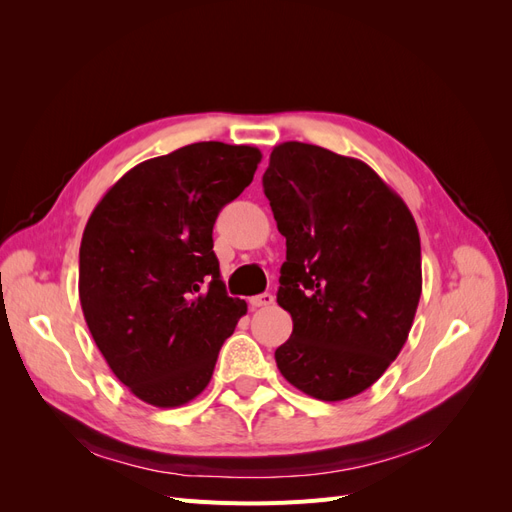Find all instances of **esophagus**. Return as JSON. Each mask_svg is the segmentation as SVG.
<instances>
[{
    "label": "esophagus",
    "mask_w": 512,
    "mask_h": 512,
    "mask_svg": "<svg viewBox=\"0 0 512 512\" xmlns=\"http://www.w3.org/2000/svg\"><path fill=\"white\" fill-rule=\"evenodd\" d=\"M273 301H275V297H273L271 292H262V294H256V297L250 299V305H252L254 309H258V307H269V305H273Z\"/></svg>",
    "instance_id": "34e87169"
}]
</instances>
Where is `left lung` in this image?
I'll return each mask as SVG.
<instances>
[{
	"mask_svg": "<svg viewBox=\"0 0 512 512\" xmlns=\"http://www.w3.org/2000/svg\"><path fill=\"white\" fill-rule=\"evenodd\" d=\"M262 185L286 237L277 303L292 335L275 350L277 369L309 397L350 399L412 329L423 290L416 222L374 168L318 145L273 147Z\"/></svg>",
	"mask_w": 512,
	"mask_h": 512,
	"instance_id": "8db88e82",
	"label": "left lung"
}]
</instances>
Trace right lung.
<instances>
[{
    "instance_id": "right-lung-1",
    "label": "right lung",
    "mask_w": 512,
    "mask_h": 512,
    "mask_svg": "<svg viewBox=\"0 0 512 512\" xmlns=\"http://www.w3.org/2000/svg\"><path fill=\"white\" fill-rule=\"evenodd\" d=\"M262 153L194 143L128 170L91 211L79 297L108 367L141 401L179 408L207 389L247 312L213 254L218 213L252 183Z\"/></svg>"
}]
</instances>
